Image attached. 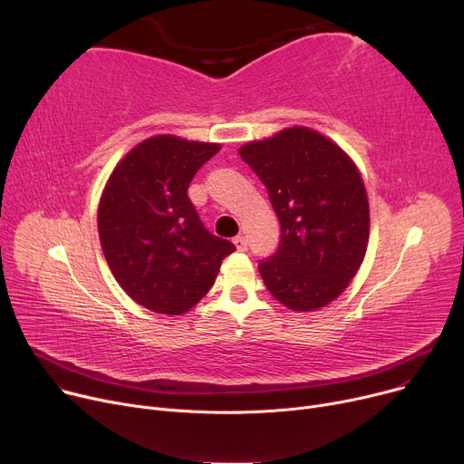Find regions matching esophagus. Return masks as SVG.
<instances>
[{
	"label": "esophagus",
	"mask_w": 464,
	"mask_h": 464,
	"mask_svg": "<svg viewBox=\"0 0 464 464\" xmlns=\"http://www.w3.org/2000/svg\"><path fill=\"white\" fill-rule=\"evenodd\" d=\"M233 242H235V246H237V250L238 252H246V248H248V242H246V238L242 237V235H237L235 238H233Z\"/></svg>",
	"instance_id": "34e87169"
}]
</instances>
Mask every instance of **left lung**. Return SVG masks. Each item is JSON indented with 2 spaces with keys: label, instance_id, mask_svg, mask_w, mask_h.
<instances>
[{
  "label": "left lung",
  "instance_id": "obj_1",
  "mask_svg": "<svg viewBox=\"0 0 464 464\" xmlns=\"http://www.w3.org/2000/svg\"><path fill=\"white\" fill-rule=\"evenodd\" d=\"M269 191L280 245L259 273L284 306L308 312L334 301L369 245V199L355 163L331 139L287 128L238 150Z\"/></svg>",
  "mask_w": 464,
  "mask_h": 464
}]
</instances>
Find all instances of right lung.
Instances as JSON below:
<instances>
[{"instance_id":"obj_1","label":"right lung","mask_w":464,"mask_h":464,"mask_svg":"<svg viewBox=\"0 0 464 464\" xmlns=\"http://www.w3.org/2000/svg\"><path fill=\"white\" fill-rule=\"evenodd\" d=\"M222 146L158 135L120 160L103 189L97 229L121 289L158 314L179 315L212 287L235 245L212 235L188 186Z\"/></svg>"}]
</instances>
